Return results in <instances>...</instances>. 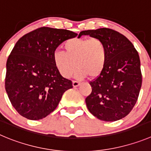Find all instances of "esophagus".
Here are the masks:
<instances>
[{"label": "esophagus", "mask_w": 151, "mask_h": 151, "mask_svg": "<svg viewBox=\"0 0 151 151\" xmlns=\"http://www.w3.org/2000/svg\"><path fill=\"white\" fill-rule=\"evenodd\" d=\"M72 84H73V86L74 87H77V86H79V85H80V83H79L78 81H73Z\"/></svg>", "instance_id": "esophagus-1"}]
</instances>
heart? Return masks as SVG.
Instances as JSON below:
<instances>
[{
  "label": "heart",
  "mask_w": 151,
  "mask_h": 151,
  "mask_svg": "<svg viewBox=\"0 0 151 151\" xmlns=\"http://www.w3.org/2000/svg\"><path fill=\"white\" fill-rule=\"evenodd\" d=\"M64 51L55 50L53 61L56 70L65 78L74 73L75 77H98L102 73L107 61V47L98 38H73L64 44Z\"/></svg>",
  "instance_id": "obj_1"
}]
</instances>
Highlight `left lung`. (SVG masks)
Returning <instances> with one entry per match:
<instances>
[{
	"label": "left lung",
	"instance_id": "1",
	"mask_svg": "<svg viewBox=\"0 0 151 151\" xmlns=\"http://www.w3.org/2000/svg\"><path fill=\"white\" fill-rule=\"evenodd\" d=\"M83 35L98 38L107 47V61L104 71L91 81V93L86 98L89 112L104 122L124 118L134 107L142 86L139 53L130 41L109 28L88 29Z\"/></svg>",
	"mask_w": 151,
	"mask_h": 151
}]
</instances>
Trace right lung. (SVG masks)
I'll use <instances>...</instances> for the list:
<instances>
[{"label": "right lung", "mask_w": 151, "mask_h": 151, "mask_svg": "<svg viewBox=\"0 0 151 151\" xmlns=\"http://www.w3.org/2000/svg\"><path fill=\"white\" fill-rule=\"evenodd\" d=\"M72 31L43 27L27 33L14 46L6 62L5 88L15 110L39 120L55 110L71 80L56 70L53 53L60 44L76 37Z\"/></svg>", "instance_id": "obj_1"}]
</instances>
